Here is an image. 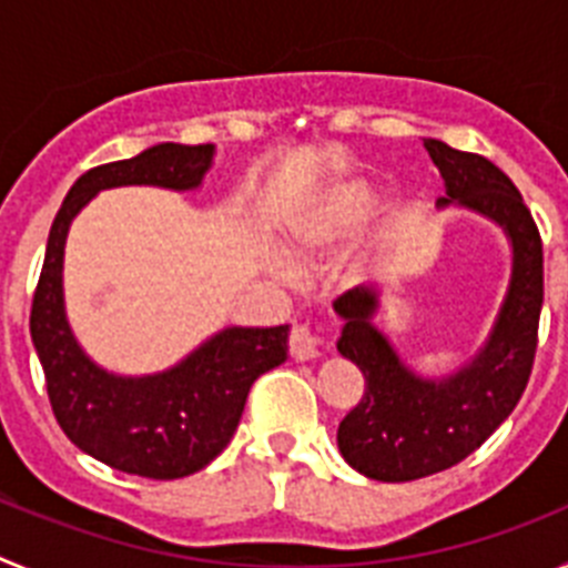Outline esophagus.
Masks as SVG:
<instances>
[{
  "label": "esophagus",
  "instance_id": "34e87169",
  "mask_svg": "<svg viewBox=\"0 0 568 568\" xmlns=\"http://www.w3.org/2000/svg\"><path fill=\"white\" fill-rule=\"evenodd\" d=\"M321 344H324L321 324H293V329H290V355L295 361L318 358Z\"/></svg>",
  "mask_w": 568,
  "mask_h": 568
}]
</instances>
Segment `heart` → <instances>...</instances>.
<instances>
[{"instance_id": "b5f03b06", "label": "heart", "mask_w": 568, "mask_h": 568, "mask_svg": "<svg viewBox=\"0 0 568 568\" xmlns=\"http://www.w3.org/2000/svg\"><path fill=\"white\" fill-rule=\"evenodd\" d=\"M378 193L366 179H344L307 204L293 224V247L298 255H313L335 247L373 215Z\"/></svg>"}]
</instances>
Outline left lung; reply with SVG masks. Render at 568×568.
Instances as JSON below:
<instances>
[{"label": "left lung", "mask_w": 568, "mask_h": 568, "mask_svg": "<svg viewBox=\"0 0 568 568\" xmlns=\"http://www.w3.org/2000/svg\"><path fill=\"white\" fill-rule=\"evenodd\" d=\"M426 150L446 182L438 204L489 215L509 233V295L480 355L446 381L413 375L393 346L369 324L378 310L375 290L355 287L335 301L344 318L338 353L364 373V395L338 426V449L361 475L386 484L418 480L469 458L511 415L529 384L538 353L544 307V241L509 175L478 153L438 139Z\"/></svg>", "instance_id": "8db88e82"}]
</instances>
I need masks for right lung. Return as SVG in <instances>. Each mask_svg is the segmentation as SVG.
Here are the masks:
<instances>
[{
    "label": "right lung",
    "instance_id": "right-lung-1",
    "mask_svg": "<svg viewBox=\"0 0 568 568\" xmlns=\"http://www.w3.org/2000/svg\"><path fill=\"white\" fill-rule=\"evenodd\" d=\"M213 144H155L133 159L99 164L64 195L48 235L30 304V338L62 433L82 453L128 475L173 480L204 469L233 438L250 386L287 361V327H230L187 361L150 378L99 369L70 335L62 307V253L73 215L104 187L159 184L190 190L202 182Z\"/></svg>",
    "mask_w": 568,
    "mask_h": 568
}]
</instances>
